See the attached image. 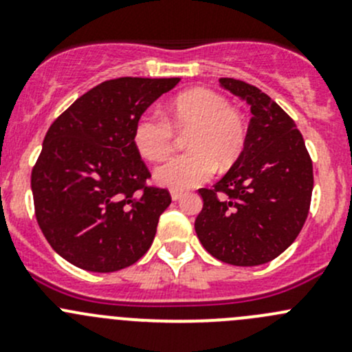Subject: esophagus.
<instances>
[{"instance_id": "1", "label": "esophagus", "mask_w": 352, "mask_h": 352, "mask_svg": "<svg viewBox=\"0 0 352 352\" xmlns=\"http://www.w3.org/2000/svg\"><path fill=\"white\" fill-rule=\"evenodd\" d=\"M170 196H172V201H179V199H182L184 192H180V190H172V192H170Z\"/></svg>"}]
</instances>
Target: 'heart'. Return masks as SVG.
<instances>
[{"instance_id":"1","label":"heart","mask_w":352,"mask_h":352,"mask_svg":"<svg viewBox=\"0 0 352 352\" xmlns=\"http://www.w3.org/2000/svg\"><path fill=\"white\" fill-rule=\"evenodd\" d=\"M177 131L186 138L189 153L173 156L155 170V180L173 190H186L206 182L214 168L232 166L242 155L247 124L228 98L209 88H194L173 98L165 117L144 112L133 131L134 146L151 162L166 158L173 150Z\"/></svg>"}]
</instances>
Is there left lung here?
I'll list each match as a JSON object with an SVG mask.
<instances>
[{
	"label": "left lung",
	"mask_w": 352,
	"mask_h": 352,
	"mask_svg": "<svg viewBox=\"0 0 352 352\" xmlns=\"http://www.w3.org/2000/svg\"><path fill=\"white\" fill-rule=\"evenodd\" d=\"M250 105L242 155L212 189H199L196 233L202 247L232 265H261L296 240L307 221L314 165L289 116L254 85L219 78Z\"/></svg>",
	"instance_id": "1"
}]
</instances>
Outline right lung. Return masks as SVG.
I'll return each instance as SVG.
<instances>
[{
    "label": "right lung",
    "instance_id": "obj_1",
    "mask_svg": "<svg viewBox=\"0 0 352 352\" xmlns=\"http://www.w3.org/2000/svg\"><path fill=\"white\" fill-rule=\"evenodd\" d=\"M180 78H116L81 95L49 127L32 170L37 223L76 267L113 272L151 247L170 192L134 146L138 117Z\"/></svg>",
    "mask_w": 352,
    "mask_h": 352
}]
</instances>
